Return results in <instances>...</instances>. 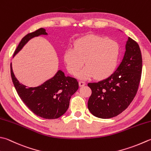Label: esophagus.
<instances>
[{
  "instance_id": "1",
  "label": "esophagus",
  "mask_w": 151,
  "mask_h": 151,
  "mask_svg": "<svg viewBox=\"0 0 151 151\" xmlns=\"http://www.w3.org/2000/svg\"><path fill=\"white\" fill-rule=\"evenodd\" d=\"M85 85H86V83L84 82H83V81H80L79 82V86L81 87H83V86H84Z\"/></svg>"
}]
</instances>
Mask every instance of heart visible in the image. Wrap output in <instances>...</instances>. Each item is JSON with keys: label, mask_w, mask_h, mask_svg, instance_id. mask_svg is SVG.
Listing matches in <instances>:
<instances>
[{"label": "heart", "mask_w": 151, "mask_h": 151, "mask_svg": "<svg viewBox=\"0 0 151 151\" xmlns=\"http://www.w3.org/2000/svg\"><path fill=\"white\" fill-rule=\"evenodd\" d=\"M119 54V46L113 40L97 36H89L78 39L74 49L68 48L64 59L67 69L76 75L85 61L86 66L77 76L81 79L89 78L93 75L96 78L108 75L116 65Z\"/></svg>", "instance_id": "heart-1"}]
</instances>
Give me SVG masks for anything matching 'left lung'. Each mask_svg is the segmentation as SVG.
<instances>
[{
	"label": "left lung",
	"instance_id": "1",
	"mask_svg": "<svg viewBox=\"0 0 151 151\" xmlns=\"http://www.w3.org/2000/svg\"><path fill=\"white\" fill-rule=\"evenodd\" d=\"M142 72V56L138 44L128 37L119 66L108 77L88 84L91 95L88 107L93 116L111 119L128 108L136 95Z\"/></svg>",
	"mask_w": 151,
	"mask_h": 151
}]
</instances>
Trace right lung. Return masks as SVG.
I'll list each match as a JSON object with an SVG mask.
<instances>
[{"mask_svg":"<svg viewBox=\"0 0 151 151\" xmlns=\"http://www.w3.org/2000/svg\"><path fill=\"white\" fill-rule=\"evenodd\" d=\"M40 35H48L46 29L29 33L20 41L14 57L31 38ZM11 76L17 93L30 110L38 116L46 119H55L62 116L69 108L70 99L78 89V82L75 78L65 76L59 70L52 78L37 87H27L16 78L10 64Z\"/></svg>","mask_w":151,"mask_h":151,"instance_id":"right-lung-1","label":"right lung"}]
</instances>
